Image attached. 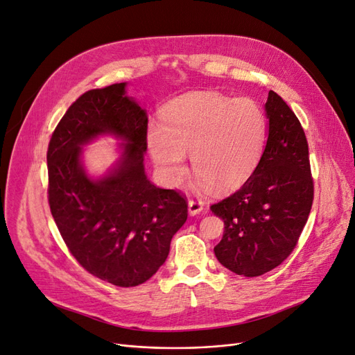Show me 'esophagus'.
<instances>
[{"label":"esophagus","mask_w":355,"mask_h":355,"mask_svg":"<svg viewBox=\"0 0 355 355\" xmlns=\"http://www.w3.org/2000/svg\"><path fill=\"white\" fill-rule=\"evenodd\" d=\"M204 210V202L202 201H196V200H189L188 201V213L191 216H197Z\"/></svg>","instance_id":"esophagus-1"}]
</instances>
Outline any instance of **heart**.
Returning <instances> with one entry per match:
<instances>
[{"mask_svg": "<svg viewBox=\"0 0 355 355\" xmlns=\"http://www.w3.org/2000/svg\"><path fill=\"white\" fill-rule=\"evenodd\" d=\"M163 127L149 124L146 145L168 184L187 175V155L202 187L216 192L237 189L252 176L263 154L266 115L249 98L194 92L168 102Z\"/></svg>", "mask_w": 355, "mask_h": 355, "instance_id": "heart-1", "label": "heart"}]
</instances>
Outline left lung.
<instances>
[{"label": "left lung", "instance_id": "1", "mask_svg": "<svg viewBox=\"0 0 355 355\" xmlns=\"http://www.w3.org/2000/svg\"><path fill=\"white\" fill-rule=\"evenodd\" d=\"M265 115L268 139L259 164L237 192L210 207L225 223L214 254L243 277L271 271L292 253L314 198L308 142L297 116L272 90Z\"/></svg>", "mask_w": 355, "mask_h": 355}]
</instances>
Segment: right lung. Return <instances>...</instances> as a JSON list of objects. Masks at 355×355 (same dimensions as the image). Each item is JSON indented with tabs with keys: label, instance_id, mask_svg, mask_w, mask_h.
<instances>
[{
	"label": "right lung",
	"instance_id": "1",
	"mask_svg": "<svg viewBox=\"0 0 355 355\" xmlns=\"http://www.w3.org/2000/svg\"><path fill=\"white\" fill-rule=\"evenodd\" d=\"M127 83L84 93L63 115L49 151V204L72 256L94 277L120 287L149 280L167 259L188 218L185 198L145 175L148 115ZM102 135L121 144L102 175L83 164V146Z\"/></svg>",
	"mask_w": 355,
	"mask_h": 355
}]
</instances>
